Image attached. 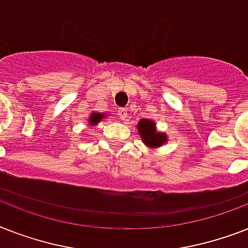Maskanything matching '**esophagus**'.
Listing matches in <instances>:
<instances>
[{"instance_id":"1","label":"esophagus","mask_w":248,"mask_h":248,"mask_svg":"<svg viewBox=\"0 0 248 248\" xmlns=\"http://www.w3.org/2000/svg\"><path fill=\"white\" fill-rule=\"evenodd\" d=\"M118 112H119V116H120V119H122V120H126V118H128V112H126L125 108H119Z\"/></svg>"}]
</instances>
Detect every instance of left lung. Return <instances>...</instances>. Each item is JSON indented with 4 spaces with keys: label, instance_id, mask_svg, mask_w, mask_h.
<instances>
[{
    "label": "left lung",
    "instance_id": "8db88e82",
    "mask_svg": "<svg viewBox=\"0 0 248 248\" xmlns=\"http://www.w3.org/2000/svg\"><path fill=\"white\" fill-rule=\"evenodd\" d=\"M137 128H138V133H140V138L143 140V143L147 147H160L168 140V137H166L165 133H160V132L156 130V124L154 120L140 119Z\"/></svg>",
    "mask_w": 248,
    "mask_h": 248
}]
</instances>
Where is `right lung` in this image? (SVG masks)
<instances>
[{"mask_svg": "<svg viewBox=\"0 0 248 248\" xmlns=\"http://www.w3.org/2000/svg\"><path fill=\"white\" fill-rule=\"evenodd\" d=\"M102 118H104V114L93 112V114L90 116V119H88V122H90V125L91 126L97 125V124H98V123L101 122V119H102Z\"/></svg>", "mask_w": 248, "mask_h": 248, "instance_id": "obj_1", "label": "right lung"}]
</instances>
